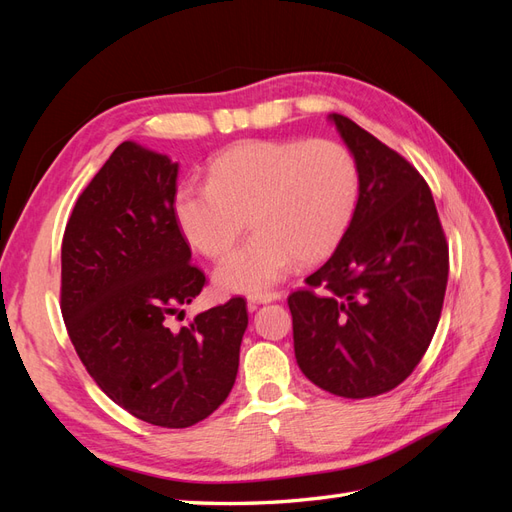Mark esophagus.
Here are the masks:
<instances>
[{
    "mask_svg": "<svg viewBox=\"0 0 512 512\" xmlns=\"http://www.w3.org/2000/svg\"><path fill=\"white\" fill-rule=\"evenodd\" d=\"M282 299V292H256L247 297V307H250V312L258 305H265V303H273V301H280Z\"/></svg>",
    "mask_w": 512,
    "mask_h": 512,
    "instance_id": "obj_1",
    "label": "esophagus"
}]
</instances>
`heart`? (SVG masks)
Wrapping results in <instances>:
<instances>
[{
  "mask_svg": "<svg viewBox=\"0 0 512 512\" xmlns=\"http://www.w3.org/2000/svg\"><path fill=\"white\" fill-rule=\"evenodd\" d=\"M361 175L335 141H245L209 164L207 183L181 181L173 218L196 252L222 256L245 224L254 232L215 269L224 292H262L294 262L327 258L354 218Z\"/></svg>",
  "mask_w": 512,
  "mask_h": 512,
  "instance_id": "1",
  "label": "heart"
}]
</instances>
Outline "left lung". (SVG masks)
Instances as JSON below:
<instances>
[{"label":"left lung","instance_id":"8db88e82","mask_svg":"<svg viewBox=\"0 0 512 512\" xmlns=\"http://www.w3.org/2000/svg\"><path fill=\"white\" fill-rule=\"evenodd\" d=\"M329 121L359 166L354 218L333 256L288 297L303 374L339 397H376L404 382L436 333L448 245L425 179L344 115Z\"/></svg>","mask_w":512,"mask_h":512}]
</instances>
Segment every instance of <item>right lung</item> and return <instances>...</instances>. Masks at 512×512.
<instances>
[{
  "label": "right lung",
  "instance_id": "add662e5",
  "mask_svg": "<svg viewBox=\"0 0 512 512\" xmlns=\"http://www.w3.org/2000/svg\"><path fill=\"white\" fill-rule=\"evenodd\" d=\"M179 164L121 143L83 190L61 243V314L89 376L145 423L183 429L228 397L247 309L241 297L173 327L205 286L173 218Z\"/></svg>",
  "mask_w": 512,
  "mask_h": 512
}]
</instances>
